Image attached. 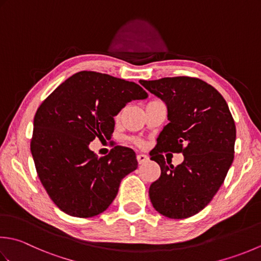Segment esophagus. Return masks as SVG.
Here are the masks:
<instances>
[{
  "label": "esophagus",
  "instance_id": "1",
  "mask_svg": "<svg viewBox=\"0 0 261 261\" xmlns=\"http://www.w3.org/2000/svg\"><path fill=\"white\" fill-rule=\"evenodd\" d=\"M148 160H149V157H148L145 154H138L137 155V161H138V163H139V164H144V163H146Z\"/></svg>",
  "mask_w": 261,
  "mask_h": 261
}]
</instances>
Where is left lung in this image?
<instances>
[{"mask_svg": "<svg viewBox=\"0 0 261 261\" xmlns=\"http://www.w3.org/2000/svg\"><path fill=\"white\" fill-rule=\"evenodd\" d=\"M139 83L165 101L170 121L149 152L162 171L149 188L150 201L168 218L191 217L212 201L225 180L234 160L236 123L223 96L200 79L173 76ZM166 151L182 152L185 161L167 167L162 155Z\"/></svg>", "mask_w": 261, "mask_h": 261, "instance_id": "obj_1", "label": "left lung"}]
</instances>
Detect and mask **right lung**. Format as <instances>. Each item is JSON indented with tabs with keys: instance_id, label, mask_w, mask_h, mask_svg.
I'll return each instance as SVG.
<instances>
[{
	"instance_id": "1",
	"label": "right lung",
	"mask_w": 261,
	"mask_h": 261,
	"mask_svg": "<svg viewBox=\"0 0 261 261\" xmlns=\"http://www.w3.org/2000/svg\"><path fill=\"white\" fill-rule=\"evenodd\" d=\"M148 94L132 81L81 71L61 84L38 107L30 150L49 198L70 216L88 218L106 211L121 180L138 167L136 152L116 146L98 158L95 138L111 139L114 116Z\"/></svg>"
}]
</instances>
